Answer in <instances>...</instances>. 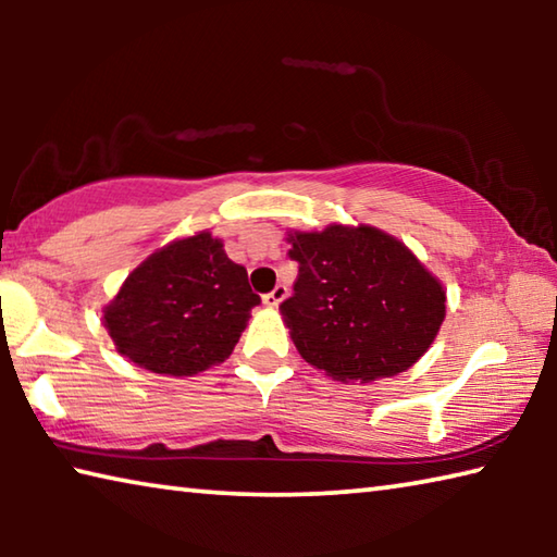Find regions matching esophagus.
<instances>
[{
	"instance_id": "esophagus-1",
	"label": "esophagus",
	"mask_w": 557,
	"mask_h": 557,
	"mask_svg": "<svg viewBox=\"0 0 557 557\" xmlns=\"http://www.w3.org/2000/svg\"><path fill=\"white\" fill-rule=\"evenodd\" d=\"M287 297V287L285 285H277L275 289L272 292H268L265 297H262V305L265 307H270V309H275V307H280V301Z\"/></svg>"
}]
</instances>
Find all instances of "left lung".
<instances>
[{
	"label": "left lung",
	"mask_w": 557,
	"mask_h": 557,
	"mask_svg": "<svg viewBox=\"0 0 557 557\" xmlns=\"http://www.w3.org/2000/svg\"><path fill=\"white\" fill-rule=\"evenodd\" d=\"M299 265L280 305L299 356L334 381L371 383L408 371L445 322V287L393 235L332 223L289 231Z\"/></svg>",
	"instance_id": "obj_1"
}]
</instances>
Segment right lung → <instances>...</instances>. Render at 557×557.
<instances>
[{"label":"right lung","mask_w":557,"mask_h":557,"mask_svg":"<svg viewBox=\"0 0 557 557\" xmlns=\"http://www.w3.org/2000/svg\"><path fill=\"white\" fill-rule=\"evenodd\" d=\"M260 297L248 272L201 231L152 252L129 272L102 324L117 354L162 375H196L233 354Z\"/></svg>","instance_id":"obj_1"}]
</instances>
